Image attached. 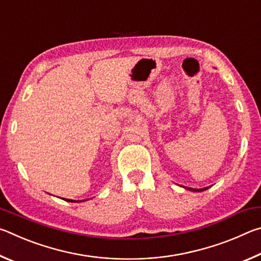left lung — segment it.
I'll use <instances>...</instances> for the list:
<instances>
[{
	"label": "left lung",
	"instance_id": "8db88e82",
	"mask_svg": "<svg viewBox=\"0 0 261 261\" xmlns=\"http://www.w3.org/2000/svg\"><path fill=\"white\" fill-rule=\"evenodd\" d=\"M184 189L189 190V191H193V192H201V191H205V190L208 189V187L206 188H202V189H192V188H188V187H184Z\"/></svg>",
	"mask_w": 261,
	"mask_h": 261
}]
</instances>
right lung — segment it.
Returning a JSON list of instances; mask_svg holds the SVG:
<instances>
[{
	"label": "right lung",
	"mask_w": 261,
	"mask_h": 261,
	"mask_svg": "<svg viewBox=\"0 0 261 261\" xmlns=\"http://www.w3.org/2000/svg\"><path fill=\"white\" fill-rule=\"evenodd\" d=\"M63 200L70 201V202H82V201H86V199H85V200H72V199H65V198H63Z\"/></svg>",
	"instance_id": "obj_1"
}]
</instances>
